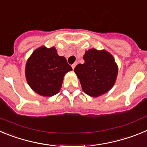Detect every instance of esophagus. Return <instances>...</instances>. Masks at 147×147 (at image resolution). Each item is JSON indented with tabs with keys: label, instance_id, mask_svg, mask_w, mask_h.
<instances>
[{
	"label": "esophagus",
	"instance_id": "esophagus-1",
	"mask_svg": "<svg viewBox=\"0 0 147 147\" xmlns=\"http://www.w3.org/2000/svg\"><path fill=\"white\" fill-rule=\"evenodd\" d=\"M76 63H74V64H73L72 65H71V67H72L73 69H74L75 67H76Z\"/></svg>",
	"mask_w": 147,
	"mask_h": 147
}]
</instances>
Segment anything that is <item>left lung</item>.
Here are the masks:
<instances>
[{"label": "left lung", "instance_id": "left-lung-1", "mask_svg": "<svg viewBox=\"0 0 147 147\" xmlns=\"http://www.w3.org/2000/svg\"><path fill=\"white\" fill-rule=\"evenodd\" d=\"M83 59L85 63L77 65L74 68L83 91L93 97L108 92L115 84L118 74L113 57L105 50L92 49L85 51Z\"/></svg>", "mask_w": 147, "mask_h": 147}]
</instances>
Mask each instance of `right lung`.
I'll use <instances>...</instances> for the list:
<instances>
[{"label":"right lung","instance_id":"add662e5","mask_svg":"<svg viewBox=\"0 0 147 147\" xmlns=\"http://www.w3.org/2000/svg\"><path fill=\"white\" fill-rule=\"evenodd\" d=\"M72 67L54 47L41 46L32 53L26 65V77L34 91L42 96L59 93L63 77Z\"/></svg>","mask_w":147,"mask_h":147}]
</instances>
